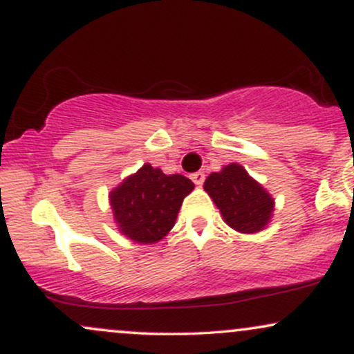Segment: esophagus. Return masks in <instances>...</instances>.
Segmentation results:
<instances>
[{
  "label": "esophagus",
  "instance_id": "obj_1",
  "mask_svg": "<svg viewBox=\"0 0 354 354\" xmlns=\"http://www.w3.org/2000/svg\"><path fill=\"white\" fill-rule=\"evenodd\" d=\"M205 178H206L205 171H196V173L191 174V180H193L194 185H198V186H201L203 183H205Z\"/></svg>",
  "mask_w": 354,
  "mask_h": 354
}]
</instances>
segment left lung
Masks as SVG:
<instances>
[{"label": "left lung", "mask_w": 354, "mask_h": 354, "mask_svg": "<svg viewBox=\"0 0 354 354\" xmlns=\"http://www.w3.org/2000/svg\"><path fill=\"white\" fill-rule=\"evenodd\" d=\"M205 191L228 226L239 233H258L273 216L274 200L241 165L231 163L205 181Z\"/></svg>", "instance_id": "obj_1"}]
</instances>
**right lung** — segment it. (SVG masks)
<instances>
[{
	"mask_svg": "<svg viewBox=\"0 0 354 354\" xmlns=\"http://www.w3.org/2000/svg\"><path fill=\"white\" fill-rule=\"evenodd\" d=\"M193 181L183 174H165L146 163L109 193L113 216L124 236L143 245L163 239L174 226Z\"/></svg>",
	"mask_w": 354,
	"mask_h": 354,
	"instance_id": "right-lung-1",
	"label": "right lung"
}]
</instances>
